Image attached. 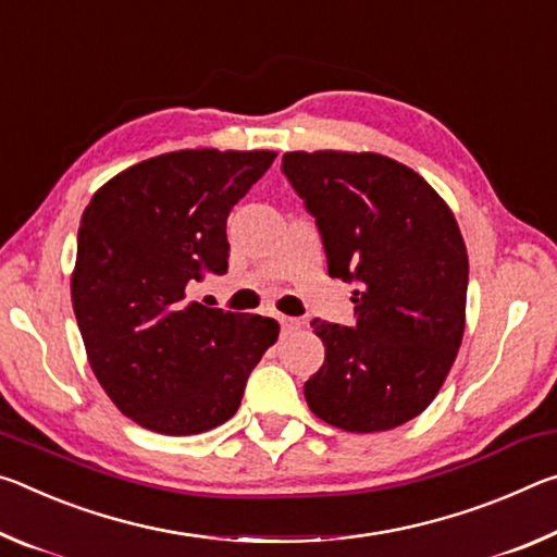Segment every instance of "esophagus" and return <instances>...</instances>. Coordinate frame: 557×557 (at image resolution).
Instances as JSON below:
<instances>
[{"mask_svg": "<svg viewBox=\"0 0 557 557\" xmlns=\"http://www.w3.org/2000/svg\"><path fill=\"white\" fill-rule=\"evenodd\" d=\"M278 325H281V331L288 333V331H296V327H300V321L290 315H278Z\"/></svg>", "mask_w": 557, "mask_h": 557, "instance_id": "obj_1", "label": "esophagus"}]
</instances>
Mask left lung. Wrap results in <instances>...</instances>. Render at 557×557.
<instances>
[{"mask_svg": "<svg viewBox=\"0 0 557 557\" xmlns=\"http://www.w3.org/2000/svg\"><path fill=\"white\" fill-rule=\"evenodd\" d=\"M281 170L321 234L327 273L352 290L355 323H311L325 345L306 382L315 417L385 432L430 407L463 338L469 257L430 182L377 152H286Z\"/></svg>", "mask_w": 557, "mask_h": 557, "instance_id": "left-lung-1", "label": "left lung"}]
</instances>
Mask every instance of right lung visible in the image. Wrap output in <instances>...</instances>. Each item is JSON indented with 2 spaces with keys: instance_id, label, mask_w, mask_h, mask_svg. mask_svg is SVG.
<instances>
[{
  "instance_id": "obj_1",
  "label": "right lung",
  "mask_w": 557,
  "mask_h": 557,
  "mask_svg": "<svg viewBox=\"0 0 557 557\" xmlns=\"http://www.w3.org/2000/svg\"><path fill=\"white\" fill-rule=\"evenodd\" d=\"M271 150H180L127 168L81 216L73 313L100 387L158 434H202L242 405L278 338L273 318L189 300L230 269L226 216L271 168Z\"/></svg>"
}]
</instances>
